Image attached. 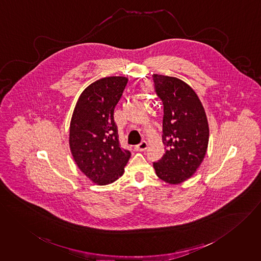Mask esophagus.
I'll list each match as a JSON object with an SVG mask.
<instances>
[{"label":"esophagus","mask_w":261,"mask_h":261,"mask_svg":"<svg viewBox=\"0 0 261 261\" xmlns=\"http://www.w3.org/2000/svg\"><path fill=\"white\" fill-rule=\"evenodd\" d=\"M147 148H148V143L146 141H142L140 144L135 146V150L136 151H140V152L145 151Z\"/></svg>","instance_id":"obj_1"}]
</instances>
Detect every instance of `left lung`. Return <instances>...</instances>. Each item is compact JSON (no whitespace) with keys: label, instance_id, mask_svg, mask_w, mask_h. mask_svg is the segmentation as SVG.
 <instances>
[{"label":"left lung","instance_id":"1","mask_svg":"<svg viewBox=\"0 0 261 261\" xmlns=\"http://www.w3.org/2000/svg\"><path fill=\"white\" fill-rule=\"evenodd\" d=\"M152 77L164 106L162 142L166 150L153 167L161 180L181 184L195 174L206 155L207 117L199 97L187 83L159 74Z\"/></svg>","mask_w":261,"mask_h":261}]
</instances>
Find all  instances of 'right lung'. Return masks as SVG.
<instances>
[{"label": "right lung", "mask_w": 261, "mask_h": 261, "mask_svg": "<svg viewBox=\"0 0 261 261\" xmlns=\"http://www.w3.org/2000/svg\"><path fill=\"white\" fill-rule=\"evenodd\" d=\"M128 83L124 76L101 78L84 89L70 122L69 145L75 163L98 185L124 174L131 153L119 145L114 109Z\"/></svg>", "instance_id": "1"}]
</instances>
